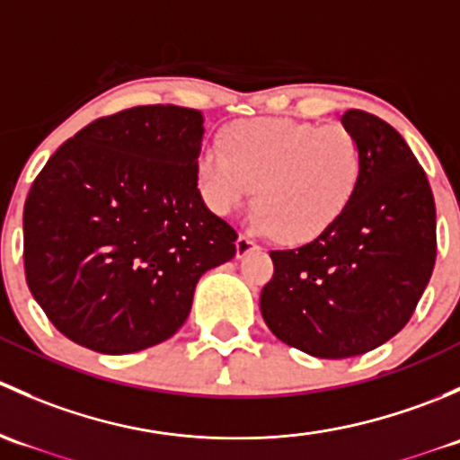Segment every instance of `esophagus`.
<instances>
[{
	"mask_svg": "<svg viewBox=\"0 0 460 460\" xmlns=\"http://www.w3.org/2000/svg\"><path fill=\"white\" fill-rule=\"evenodd\" d=\"M256 249H258V244L253 243L249 235H240V238L235 240V256H238V258L249 256V253L256 252Z\"/></svg>",
	"mask_w": 460,
	"mask_h": 460,
	"instance_id": "esophagus-1",
	"label": "esophagus"
}]
</instances>
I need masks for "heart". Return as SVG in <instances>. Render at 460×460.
<instances>
[{
    "mask_svg": "<svg viewBox=\"0 0 460 460\" xmlns=\"http://www.w3.org/2000/svg\"><path fill=\"white\" fill-rule=\"evenodd\" d=\"M363 171L358 140L341 124L244 119L225 131V148L198 155V189L217 216H234L256 191V226L305 244L336 225Z\"/></svg>",
    "mask_w": 460,
    "mask_h": 460,
    "instance_id": "obj_1",
    "label": "heart"
}]
</instances>
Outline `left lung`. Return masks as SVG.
<instances>
[{
    "instance_id": "1",
    "label": "left lung",
    "mask_w": 460,
    "mask_h": 460,
    "mask_svg": "<svg viewBox=\"0 0 460 460\" xmlns=\"http://www.w3.org/2000/svg\"><path fill=\"white\" fill-rule=\"evenodd\" d=\"M360 182L336 225L312 243L271 252L260 312L273 336L316 358H351L396 336L436 260V207L423 166L396 128L351 109Z\"/></svg>"
}]
</instances>
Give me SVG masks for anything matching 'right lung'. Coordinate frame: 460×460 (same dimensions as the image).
<instances>
[{"instance_id": "1", "label": "right lung", "mask_w": 460, "mask_h": 460, "mask_svg": "<svg viewBox=\"0 0 460 460\" xmlns=\"http://www.w3.org/2000/svg\"><path fill=\"white\" fill-rule=\"evenodd\" d=\"M204 115L136 106L50 155L24 207L26 282L50 323L100 354L173 336L202 273L235 256V231L198 189Z\"/></svg>"}]
</instances>
